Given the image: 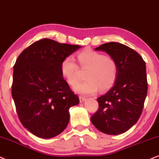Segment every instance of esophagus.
<instances>
[{
  "instance_id": "esophagus-1",
  "label": "esophagus",
  "mask_w": 159,
  "mask_h": 159,
  "mask_svg": "<svg viewBox=\"0 0 159 159\" xmlns=\"http://www.w3.org/2000/svg\"><path fill=\"white\" fill-rule=\"evenodd\" d=\"M85 100H86V98L83 97V96H80V97H79V100H80V102H81V103H83V102L85 101Z\"/></svg>"
}]
</instances>
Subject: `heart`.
I'll return each instance as SVG.
<instances>
[{
  "label": "heart",
  "instance_id": "obj_1",
  "mask_svg": "<svg viewBox=\"0 0 159 159\" xmlns=\"http://www.w3.org/2000/svg\"><path fill=\"white\" fill-rule=\"evenodd\" d=\"M80 69L86 70L83 83L74 88L75 92L83 95L93 94L100 88L102 91L109 89L115 84L118 74L116 60L111 56L86 48L77 54ZM79 67L71 56H67L61 63V73L70 86L79 81Z\"/></svg>",
  "mask_w": 159,
  "mask_h": 159
}]
</instances>
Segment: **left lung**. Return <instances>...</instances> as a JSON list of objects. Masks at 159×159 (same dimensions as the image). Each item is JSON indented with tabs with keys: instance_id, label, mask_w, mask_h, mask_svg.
<instances>
[{
	"instance_id": "1",
	"label": "left lung",
	"mask_w": 159,
	"mask_h": 159,
	"mask_svg": "<svg viewBox=\"0 0 159 159\" xmlns=\"http://www.w3.org/2000/svg\"><path fill=\"white\" fill-rule=\"evenodd\" d=\"M116 60L118 74L113 87L97 99L98 110L91 116L98 130L109 135L127 131L136 123L148 93L145 62L137 52L111 42L95 48Z\"/></svg>"
}]
</instances>
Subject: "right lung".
I'll list each match as a JSON object with an SVG mask.
<instances>
[{"label":"right lung","mask_w":159,"mask_h":159,"mask_svg":"<svg viewBox=\"0 0 159 159\" xmlns=\"http://www.w3.org/2000/svg\"><path fill=\"white\" fill-rule=\"evenodd\" d=\"M80 48L43 39L25 48L16 60L11 95L20 121L38 137L61 134L69 122L70 108L79 103L61 75V63Z\"/></svg>","instance_id":"right-lung-1"}]
</instances>
